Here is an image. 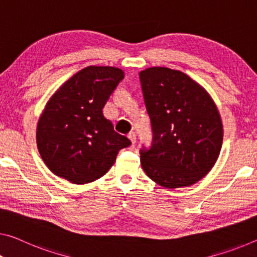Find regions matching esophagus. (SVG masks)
<instances>
[{"label": "esophagus", "mask_w": 257, "mask_h": 257, "mask_svg": "<svg viewBox=\"0 0 257 257\" xmlns=\"http://www.w3.org/2000/svg\"><path fill=\"white\" fill-rule=\"evenodd\" d=\"M127 138H128L130 140H131V142H132L133 145L136 144V141H137V136H136V133H134V132H130V133L127 134Z\"/></svg>", "instance_id": "34e87169"}]
</instances>
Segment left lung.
<instances>
[{"mask_svg": "<svg viewBox=\"0 0 257 257\" xmlns=\"http://www.w3.org/2000/svg\"><path fill=\"white\" fill-rule=\"evenodd\" d=\"M153 140L140 151L141 167L167 188L191 186L218 159L223 125L206 89L178 70L149 68L139 73Z\"/></svg>", "mask_w": 257, "mask_h": 257, "instance_id": "obj_1", "label": "left lung"}]
</instances>
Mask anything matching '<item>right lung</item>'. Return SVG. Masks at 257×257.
<instances>
[{
    "mask_svg": "<svg viewBox=\"0 0 257 257\" xmlns=\"http://www.w3.org/2000/svg\"><path fill=\"white\" fill-rule=\"evenodd\" d=\"M124 79L123 70L87 66L51 96L39 119V153L54 175L72 184L101 178L120 149L131 145L103 116V106Z\"/></svg>",
    "mask_w": 257,
    "mask_h": 257,
    "instance_id": "right-lung-1",
    "label": "right lung"
}]
</instances>
